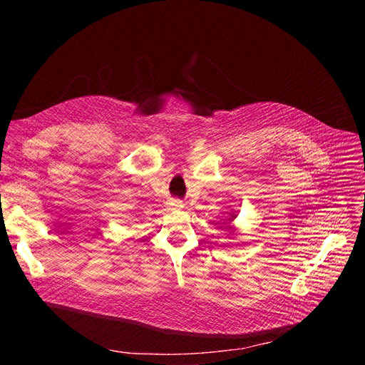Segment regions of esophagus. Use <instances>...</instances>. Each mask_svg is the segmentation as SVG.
Wrapping results in <instances>:
<instances>
[{
    "instance_id": "1",
    "label": "esophagus",
    "mask_w": 365,
    "mask_h": 365,
    "mask_svg": "<svg viewBox=\"0 0 365 365\" xmlns=\"http://www.w3.org/2000/svg\"><path fill=\"white\" fill-rule=\"evenodd\" d=\"M172 205L173 206H182V202H180V199H172Z\"/></svg>"
}]
</instances>
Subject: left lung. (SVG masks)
Listing matches in <instances>:
<instances>
[{
	"mask_svg": "<svg viewBox=\"0 0 365 365\" xmlns=\"http://www.w3.org/2000/svg\"><path fill=\"white\" fill-rule=\"evenodd\" d=\"M234 218H235V215H231V218H230V220H228V222H227V225H228V224H230V222H231V221H232V220H234ZM228 228H230V227H228Z\"/></svg>",
	"mask_w": 365,
	"mask_h": 365,
	"instance_id": "obj_1",
	"label": "left lung"
}]
</instances>
